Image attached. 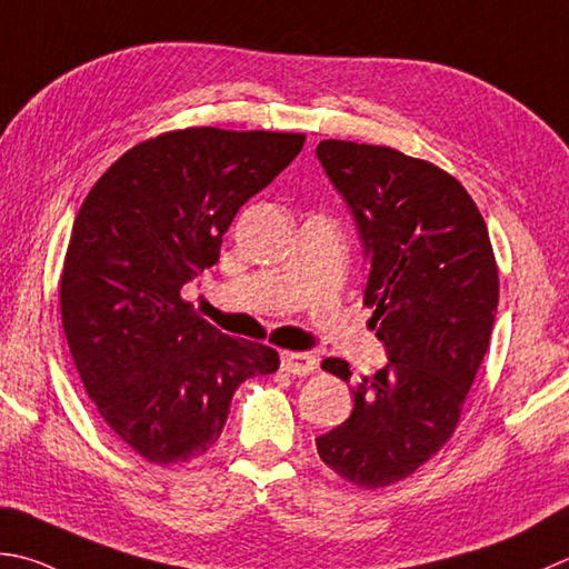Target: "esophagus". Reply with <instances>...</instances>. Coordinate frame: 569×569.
<instances>
[{
  "label": "esophagus",
  "mask_w": 569,
  "mask_h": 569,
  "mask_svg": "<svg viewBox=\"0 0 569 569\" xmlns=\"http://www.w3.org/2000/svg\"><path fill=\"white\" fill-rule=\"evenodd\" d=\"M281 367H283V372H288V375L306 377V375L318 370V360L308 352H283L281 355Z\"/></svg>",
  "instance_id": "1"
}]
</instances>
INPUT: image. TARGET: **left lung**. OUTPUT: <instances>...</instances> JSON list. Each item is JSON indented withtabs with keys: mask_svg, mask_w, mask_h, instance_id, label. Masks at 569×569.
<instances>
[{
	"mask_svg": "<svg viewBox=\"0 0 569 569\" xmlns=\"http://www.w3.org/2000/svg\"><path fill=\"white\" fill-rule=\"evenodd\" d=\"M316 154L358 224L365 306L389 360L352 387V415L316 447L345 481L382 488L427 463L459 425L491 340L498 266L481 211L441 167L348 140H322ZM322 370L352 377L340 358Z\"/></svg>",
	"mask_w": 569,
	"mask_h": 569,
	"instance_id": "obj_1",
	"label": "left lung"
}]
</instances>
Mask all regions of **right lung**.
<instances>
[{
	"label": "right lung",
	"instance_id": "right-lung-1",
	"mask_svg": "<svg viewBox=\"0 0 569 569\" xmlns=\"http://www.w3.org/2000/svg\"><path fill=\"white\" fill-rule=\"evenodd\" d=\"M300 132L187 128L130 148L73 221L59 283L76 370L98 415L150 463L214 447L241 382L278 352L233 340L182 300L237 211L303 148Z\"/></svg>",
	"mask_w": 569,
	"mask_h": 569
}]
</instances>
